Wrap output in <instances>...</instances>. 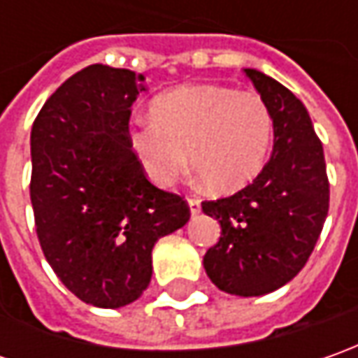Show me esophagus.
I'll list each match as a JSON object with an SVG mask.
<instances>
[{
    "label": "esophagus",
    "instance_id": "obj_1",
    "mask_svg": "<svg viewBox=\"0 0 358 358\" xmlns=\"http://www.w3.org/2000/svg\"><path fill=\"white\" fill-rule=\"evenodd\" d=\"M187 203H189V211H191V215H197L201 211V199L199 197H189L187 199Z\"/></svg>",
    "mask_w": 358,
    "mask_h": 358
}]
</instances>
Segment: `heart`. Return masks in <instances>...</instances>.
I'll return each instance as SVG.
<instances>
[{
  "label": "heart",
  "mask_w": 358,
  "mask_h": 358,
  "mask_svg": "<svg viewBox=\"0 0 358 358\" xmlns=\"http://www.w3.org/2000/svg\"><path fill=\"white\" fill-rule=\"evenodd\" d=\"M151 115L133 119L127 137L155 185H173L189 155L207 187L219 193L247 185L265 163L273 115L255 91L181 85L155 97Z\"/></svg>",
  "instance_id": "obj_1"
}]
</instances>
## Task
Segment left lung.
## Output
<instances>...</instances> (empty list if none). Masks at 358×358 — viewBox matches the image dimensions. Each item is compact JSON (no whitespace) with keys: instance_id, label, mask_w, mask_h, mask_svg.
<instances>
[{"instance_id":"1","label":"left lung","mask_w":358,"mask_h":358,"mask_svg":"<svg viewBox=\"0 0 358 358\" xmlns=\"http://www.w3.org/2000/svg\"><path fill=\"white\" fill-rule=\"evenodd\" d=\"M245 76L271 109L273 153L253 183L201 203L221 225L203 267L229 295L261 296L287 285L309 261L329 213V179L305 105L273 77L257 69Z\"/></svg>"}]
</instances>
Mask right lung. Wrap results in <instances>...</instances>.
Masks as SVG:
<instances>
[{
    "mask_svg": "<svg viewBox=\"0 0 358 358\" xmlns=\"http://www.w3.org/2000/svg\"><path fill=\"white\" fill-rule=\"evenodd\" d=\"M145 77L95 63L49 97L31 127L35 231L59 281L83 303L119 309L151 281L157 239L189 221L183 197L145 177L127 137Z\"/></svg>",
    "mask_w": 358,
    "mask_h": 358,
    "instance_id": "right-lung-1",
    "label": "right lung"
}]
</instances>
